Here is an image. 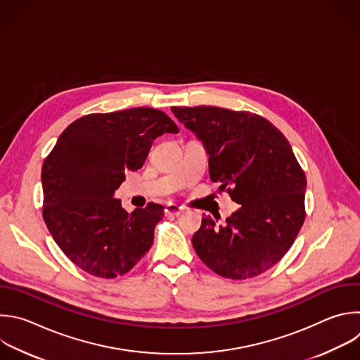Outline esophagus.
<instances>
[{"mask_svg":"<svg viewBox=\"0 0 360 360\" xmlns=\"http://www.w3.org/2000/svg\"><path fill=\"white\" fill-rule=\"evenodd\" d=\"M182 212H184V207H181V206L175 205V203H168L165 206V214H175V216H178Z\"/></svg>","mask_w":360,"mask_h":360,"instance_id":"1","label":"esophagus"}]
</instances>
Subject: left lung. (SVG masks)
I'll return each mask as SVG.
<instances>
[{"instance_id": "obj_1", "label": "left lung", "mask_w": 360, "mask_h": 360, "mask_svg": "<svg viewBox=\"0 0 360 360\" xmlns=\"http://www.w3.org/2000/svg\"><path fill=\"white\" fill-rule=\"evenodd\" d=\"M202 143L209 176L240 205L217 224L202 217L192 245L199 259L221 277H256L292 246L304 223L307 178L288 140L266 118L227 108L172 107Z\"/></svg>"}]
</instances>
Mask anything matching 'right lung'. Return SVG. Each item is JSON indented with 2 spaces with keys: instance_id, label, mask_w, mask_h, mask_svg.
<instances>
[{
  "instance_id": "obj_1",
  "label": "right lung",
  "mask_w": 360,
  "mask_h": 360,
  "mask_svg": "<svg viewBox=\"0 0 360 360\" xmlns=\"http://www.w3.org/2000/svg\"><path fill=\"white\" fill-rule=\"evenodd\" d=\"M179 133L162 111L134 107L77 118L42 165L44 219L62 252L83 271L114 278L151 249L164 206L127 213L115 189L143 167L153 140Z\"/></svg>"
}]
</instances>
